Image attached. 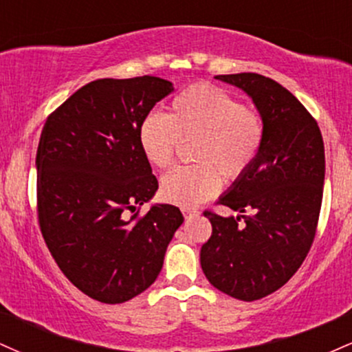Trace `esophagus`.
I'll list each match as a JSON object with an SVG mask.
<instances>
[{"label": "esophagus", "mask_w": 352, "mask_h": 352, "mask_svg": "<svg viewBox=\"0 0 352 352\" xmlns=\"http://www.w3.org/2000/svg\"><path fill=\"white\" fill-rule=\"evenodd\" d=\"M182 213H184L185 218H190V217H195L199 212L193 208H182Z\"/></svg>", "instance_id": "esophagus-1"}]
</instances>
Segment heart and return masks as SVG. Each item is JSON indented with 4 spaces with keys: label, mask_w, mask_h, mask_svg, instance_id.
<instances>
[{
    "label": "heart",
    "mask_w": 352,
    "mask_h": 352,
    "mask_svg": "<svg viewBox=\"0 0 352 352\" xmlns=\"http://www.w3.org/2000/svg\"><path fill=\"white\" fill-rule=\"evenodd\" d=\"M144 159L155 168L173 162L179 140H193V165L164 175L160 195L165 201L190 208L212 199L221 177L235 182L256 160L265 140L263 117L212 84H195L175 96L167 116H145L137 132Z\"/></svg>",
    "instance_id": "b5f03b06"
}]
</instances>
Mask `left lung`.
I'll list each match as a JSON object with an SVG mask.
<instances>
[{
  "instance_id": "obj_1",
  "label": "left lung",
  "mask_w": 352,
  "mask_h": 352,
  "mask_svg": "<svg viewBox=\"0 0 352 352\" xmlns=\"http://www.w3.org/2000/svg\"><path fill=\"white\" fill-rule=\"evenodd\" d=\"M215 78L252 98L263 117L265 140L252 167L220 197L221 205L241 215L204 212L212 236L201 246L200 265L221 293L254 301L288 283L313 245L324 144L313 116L276 80L254 72Z\"/></svg>"
}]
</instances>
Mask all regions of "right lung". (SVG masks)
<instances>
[{
  "label": "right lung",
  "mask_w": 352,
  "mask_h": 352,
  "mask_svg": "<svg viewBox=\"0 0 352 352\" xmlns=\"http://www.w3.org/2000/svg\"><path fill=\"white\" fill-rule=\"evenodd\" d=\"M173 91L153 76L98 79L44 124L38 153V218L47 248L76 288L119 305L159 276L184 217L173 205L139 208L159 182L139 147V125Z\"/></svg>",
  "instance_id": "add662e5"
}]
</instances>
